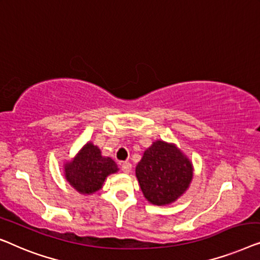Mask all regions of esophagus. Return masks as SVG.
<instances>
[{
    "mask_svg": "<svg viewBox=\"0 0 260 260\" xmlns=\"http://www.w3.org/2000/svg\"><path fill=\"white\" fill-rule=\"evenodd\" d=\"M121 170H122L123 173L128 174L129 172L132 171V164L131 162H123L121 165Z\"/></svg>",
    "mask_w": 260,
    "mask_h": 260,
    "instance_id": "esophagus-1",
    "label": "esophagus"
}]
</instances>
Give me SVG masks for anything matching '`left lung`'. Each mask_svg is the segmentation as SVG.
<instances>
[{
	"label": "left lung",
	"mask_w": 260,
	"mask_h": 260,
	"mask_svg": "<svg viewBox=\"0 0 260 260\" xmlns=\"http://www.w3.org/2000/svg\"><path fill=\"white\" fill-rule=\"evenodd\" d=\"M135 175L147 202L166 206L177 202L188 189L193 164L173 142L155 140L144 152Z\"/></svg>",
	"instance_id": "obj_1"
}]
</instances>
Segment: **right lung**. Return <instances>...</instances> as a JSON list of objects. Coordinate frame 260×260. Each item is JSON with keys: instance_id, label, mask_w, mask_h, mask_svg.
<instances>
[{"instance_id": "right-lung-1", "label": "right lung", "mask_w": 260, "mask_h": 260, "mask_svg": "<svg viewBox=\"0 0 260 260\" xmlns=\"http://www.w3.org/2000/svg\"><path fill=\"white\" fill-rule=\"evenodd\" d=\"M118 171L114 160L102 155L101 149L92 141L83 145L74 158L63 164L66 180L83 196H90L101 189L108 175Z\"/></svg>"}]
</instances>
